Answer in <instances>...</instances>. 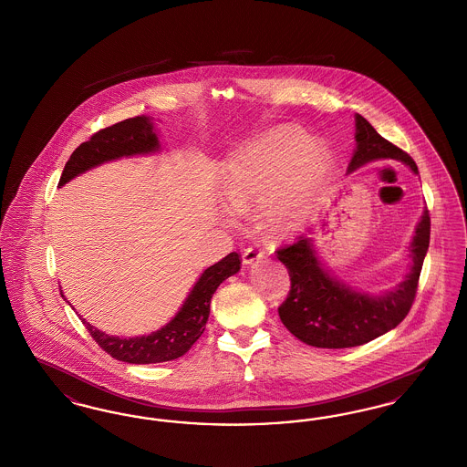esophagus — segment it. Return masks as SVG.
<instances>
[{"label":"esophagus","instance_id":"34e87169","mask_svg":"<svg viewBox=\"0 0 467 467\" xmlns=\"http://www.w3.org/2000/svg\"><path fill=\"white\" fill-rule=\"evenodd\" d=\"M242 259H244V265H246V266H250V265H255V263H259V261L263 259V252H261L259 248H255V246L244 248Z\"/></svg>","mask_w":467,"mask_h":467}]
</instances>
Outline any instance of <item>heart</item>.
Here are the masks:
<instances>
[{
    "mask_svg": "<svg viewBox=\"0 0 467 467\" xmlns=\"http://www.w3.org/2000/svg\"><path fill=\"white\" fill-rule=\"evenodd\" d=\"M297 128L282 126L244 145L225 162L223 196L234 223L257 206V221L273 236L297 231L310 215L320 182L331 166V152Z\"/></svg>",
    "mask_w": 467,
    "mask_h": 467,
    "instance_id": "heart-1",
    "label": "heart"
}]
</instances>
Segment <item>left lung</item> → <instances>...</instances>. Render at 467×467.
I'll use <instances>...</instances> for the list:
<instances>
[{
	"instance_id": "8db88e82",
	"label": "left lung",
	"mask_w": 467,
	"mask_h": 467,
	"mask_svg": "<svg viewBox=\"0 0 467 467\" xmlns=\"http://www.w3.org/2000/svg\"><path fill=\"white\" fill-rule=\"evenodd\" d=\"M379 159L400 161L419 175L411 157L379 136L362 115L356 113V149L347 171L352 173ZM429 238L431 217L425 208L408 246L410 271L396 287L375 294L336 278L322 263L313 238L299 236L296 244L276 252L290 276L289 296L278 308L284 326L297 339L317 348L358 347L398 327L413 305Z\"/></svg>"
}]
</instances>
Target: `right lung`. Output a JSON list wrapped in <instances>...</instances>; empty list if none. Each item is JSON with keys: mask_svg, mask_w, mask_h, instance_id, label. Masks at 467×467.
<instances>
[{"mask_svg": "<svg viewBox=\"0 0 467 467\" xmlns=\"http://www.w3.org/2000/svg\"><path fill=\"white\" fill-rule=\"evenodd\" d=\"M156 152H161V141L152 119L145 115L126 119L90 136V140L82 143L69 156L63 175L59 178V187L92 168L115 159L149 156ZM240 255L231 252L217 265L206 267L175 317L154 333L119 337L90 326L86 318H82V315L80 320L96 343L117 360L128 364H156L173 360L189 352V348L200 339L210 317L213 292L223 280L240 271ZM61 296L65 297L63 292Z\"/></svg>", "mask_w": 467, "mask_h": 467, "instance_id": "1", "label": "right lung"}]
</instances>
